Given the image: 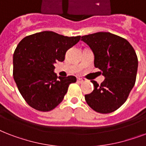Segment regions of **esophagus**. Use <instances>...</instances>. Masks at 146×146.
<instances>
[{
  "instance_id": "34e87169",
  "label": "esophagus",
  "mask_w": 146,
  "mask_h": 146,
  "mask_svg": "<svg viewBox=\"0 0 146 146\" xmlns=\"http://www.w3.org/2000/svg\"><path fill=\"white\" fill-rule=\"evenodd\" d=\"M86 80L84 79H82V78H77V82H80V83H82V82H85Z\"/></svg>"
}]
</instances>
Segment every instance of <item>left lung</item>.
Returning <instances> with one entry per match:
<instances>
[{"label":"left lung","instance_id":"obj_1","mask_svg":"<svg viewBox=\"0 0 146 146\" xmlns=\"http://www.w3.org/2000/svg\"><path fill=\"white\" fill-rule=\"evenodd\" d=\"M95 55L94 64L102 70L104 82L94 85L93 92L85 96L89 106L96 112L109 113L126 101L136 82L138 58L129 42L110 33L82 36Z\"/></svg>","mask_w":146,"mask_h":146}]
</instances>
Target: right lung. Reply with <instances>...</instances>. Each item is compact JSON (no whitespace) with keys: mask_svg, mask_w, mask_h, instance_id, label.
<instances>
[{"mask_svg":"<svg viewBox=\"0 0 146 146\" xmlns=\"http://www.w3.org/2000/svg\"><path fill=\"white\" fill-rule=\"evenodd\" d=\"M81 36L67 37L51 31L26 36L15 49L13 76L27 104L39 111H50L64 99L73 76H57L54 64L64 61L66 50Z\"/></svg>","mask_w":146,"mask_h":146,"instance_id":"right-lung-1","label":"right lung"}]
</instances>
